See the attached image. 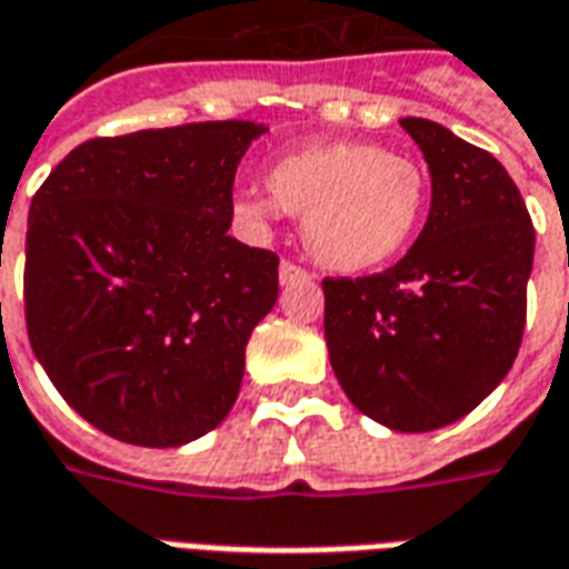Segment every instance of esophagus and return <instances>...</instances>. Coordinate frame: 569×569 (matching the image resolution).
Returning <instances> with one entry per match:
<instances>
[{
  "mask_svg": "<svg viewBox=\"0 0 569 569\" xmlns=\"http://www.w3.org/2000/svg\"><path fill=\"white\" fill-rule=\"evenodd\" d=\"M306 279H312V272H309V269L297 267V263H290V260H281V267H279L281 284H293V281H306Z\"/></svg>",
  "mask_w": 569,
  "mask_h": 569,
  "instance_id": "esophagus-1",
  "label": "esophagus"
}]
</instances>
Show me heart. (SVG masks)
<instances>
[{
    "instance_id": "obj_1",
    "label": "heart",
    "mask_w": 569,
    "mask_h": 569,
    "mask_svg": "<svg viewBox=\"0 0 569 569\" xmlns=\"http://www.w3.org/2000/svg\"><path fill=\"white\" fill-rule=\"evenodd\" d=\"M267 188L269 197L236 199V214L254 227L279 209L297 214L309 254L346 276L397 260L425 221V172L370 142L300 148L269 166Z\"/></svg>"
}]
</instances>
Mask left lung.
<instances>
[{"instance_id": "left-lung-1", "label": "left lung", "mask_w": 569, "mask_h": 569, "mask_svg": "<svg viewBox=\"0 0 569 569\" xmlns=\"http://www.w3.org/2000/svg\"><path fill=\"white\" fill-rule=\"evenodd\" d=\"M430 169V214L391 269L325 279V336L348 400L425 433L458 421L512 370L525 333L533 223L495 157L442 123L400 120Z\"/></svg>"}]
</instances>
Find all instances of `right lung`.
<instances>
[{
  "label": "right lung",
  "instance_id": "obj_1",
  "mask_svg": "<svg viewBox=\"0 0 569 569\" xmlns=\"http://www.w3.org/2000/svg\"><path fill=\"white\" fill-rule=\"evenodd\" d=\"M267 127L206 120L102 136L29 206L23 306L36 358L109 437L172 449L221 425L279 257L227 233L236 166Z\"/></svg>",
  "mask_w": 569,
  "mask_h": 569
}]
</instances>
